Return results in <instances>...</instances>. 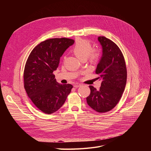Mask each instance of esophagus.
I'll return each instance as SVG.
<instances>
[{"instance_id":"1","label":"esophagus","mask_w":151,"mask_h":151,"mask_svg":"<svg viewBox=\"0 0 151 151\" xmlns=\"http://www.w3.org/2000/svg\"><path fill=\"white\" fill-rule=\"evenodd\" d=\"M81 86V84H80V83H75L73 85V86L75 87V88H79V87H80Z\"/></svg>"}]
</instances>
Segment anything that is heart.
Instances as JSON below:
<instances>
[{
	"label": "heart",
	"mask_w": 151,
	"mask_h": 151,
	"mask_svg": "<svg viewBox=\"0 0 151 151\" xmlns=\"http://www.w3.org/2000/svg\"><path fill=\"white\" fill-rule=\"evenodd\" d=\"M73 52L81 60H86L87 57L92 63L96 62L100 57V51L97 48H92L91 42L86 40H80L75 45Z\"/></svg>",
	"instance_id": "obj_1"
}]
</instances>
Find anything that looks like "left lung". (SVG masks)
<instances>
[{
  "label": "left lung",
  "instance_id": "obj_1",
  "mask_svg": "<svg viewBox=\"0 0 151 151\" xmlns=\"http://www.w3.org/2000/svg\"><path fill=\"white\" fill-rule=\"evenodd\" d=\"M102 56L96 73L101 80L99 90L89 86L91 93L86 98L88 105L98 113L113 109L119 101L127 83V68L122 52L111 40L99 37Z\"/></svg>",
  "mask_w": 151,
  "mask_h": 151
}]
</instances>
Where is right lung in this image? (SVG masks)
I'll return each mask as SVG.
<instances>
[{
    "label": "right lung",
    "mask_w": 151,
    "mask_h": 151,
    "mask_svg": "<svg viewBox=\"0 0 151 151\" xmlns=\"http://www.w3.org/2000/svg\"><path fill=\"white\" fill-rule=\"evenodd\" d=\"M72 39L50 38L36 46L29 54L24 71V84L28 97L42 112L52 114L64 104L73 86L56 81L53 71Z\"/></svg>",
    "instance_id": "right-lung-1"
}]
</instances>
